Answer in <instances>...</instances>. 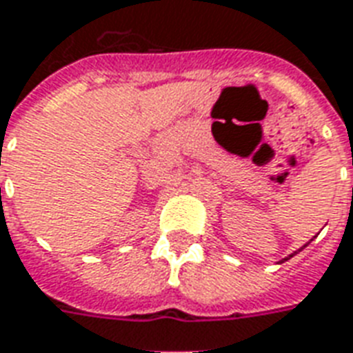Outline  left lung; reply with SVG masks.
Returning a JSON list of instances; mask_svg holds the SVG:
<instances>
[{"instance_id": "8db88e82", "label": "left lung", "mask_w": 353, "mask_h": 353, "mask_svg": "<svg viewBox=\"0 0 353 353\" xmlns=\"http://www.w3.org/2000/svg\"><path fill=\"white\" fill-rule=\"evenodd\" d=\"M294 254H296V252H294ZM294 254H292V255H294ZM292 255H290V257H292ZM287 259H289V257H287ZM287 259H283V261H287ZM283 261H281V263H283Z\"/></svg>"}]
</instances>
